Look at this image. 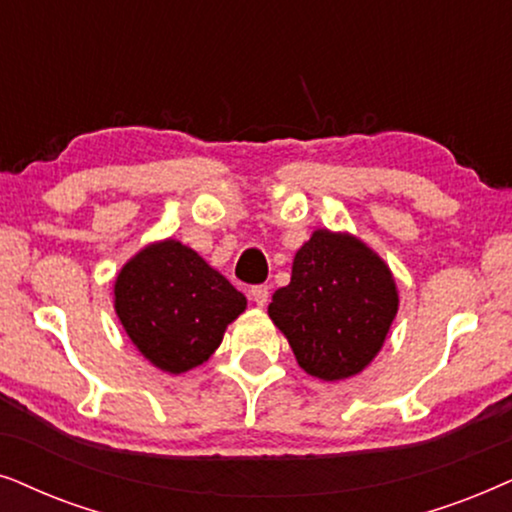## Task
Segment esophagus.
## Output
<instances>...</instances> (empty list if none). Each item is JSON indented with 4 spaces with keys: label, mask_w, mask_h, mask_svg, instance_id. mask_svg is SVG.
<instances>
[{
    "label": "esophagus",
    "mask_w": 512,
    "mask_h": 512,
    "mask_svg": "<svg viewBox=\"0 0 512 512\" xmlns=\"http://www.w3.org/2000/svg\"><path fill=\"white\" fill-rule=\"evenodd\" d=\"M250 299L255 302L257 306H264L269 302V288L267 285H255V288L250 290Z\"/></svg>",
    "instance_id": "obj_1"
}]
</instances>
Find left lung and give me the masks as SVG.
Masks as SVG:
<instances>
[{"instance_id":"8db88e82","label":"left lung","mask_w":512,"mask_h":512,"mask_svg":"<svg viewBox=\"0 0 512 512\" xmlns=\"http://www.w3.org/2000/svg\"><path fill=\"white\" fill-rule=\"evenodd\" d=\"M398 313V288L377 252L351 234L316 229L276 290L269 316L288 337L299 367L337 381L363 372Z\"/></svg>"}]
</instances>
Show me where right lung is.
Wrapping results in <instances>:
<instances>
[{
  "label": "right lung",
  "mask_w": 512,
  "mask_h": 512,
  "mask_svg": "<svg viewBox=\"0 0 512 512\" xmlns=\"http://www.w3.org/2000/svg\"><path fill=\"white\" fill-rule=\"evenodd\" d=\"M245 304L220 271L173 238L142 248L114 283V309L126 335L170 374L206 363Z\"/></svg>",
  "instance_id": "1"
}]
</instances>
